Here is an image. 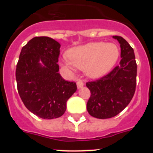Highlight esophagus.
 Listing matches in <instances>:
<instances>
[{"mask_svg":"<svg viewBox=\"0 0 153 153\" xmlns=\"http://www.w3.org/2000/svg\"><path fill=\"white\" fill-rule=\"evenodd\" d=\"M83 85H84V83H83V81L80 80V79H78L77 82H76V86H77V88L78 89L82 88V87L83 86Z\"/></svg>","mask_w":153,"mask_h":153,"instance_id":"obj_1","label":"esophagus"}]
</instances>
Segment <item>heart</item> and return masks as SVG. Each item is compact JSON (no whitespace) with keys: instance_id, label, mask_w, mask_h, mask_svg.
I'll use <instances>...</instances> for the list:
<instances>
[{"instance_id":"heart-1","label":"heart","mask_w":153,"mask_h":153,"mask_svg":"<svg viewBox=\"0 0 153 153\" xmlns=\"http://www.w3.org/2000/svg\"><path fill=\"white\" fill-rule=\"evenodd\" d=\"M67 56L68 59L60 60L63 67L72 71L76 67L84 70L90 77L99 78L107 74L117 63L120 49L113 43L90 42L70 48Z\"/></svg>"}]
</instances>
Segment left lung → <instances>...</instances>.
<instances>
[{
    "label": "left lung",
    "mask_w": 153,
    "mask_h": 153,
    "mask_svg": "<svg viewBox=\"0 0 153 153\" xmlns=\"http://www.w3.org/2000/svg\"><path fill=\"white\" fill-rule=\"evenodd\" d=\"M121 48L120 65L100 79L86 83L91 96L86 109L90 116L109 119L122 112L130 102L136 90L137 65L134 51L120 36H113Z\"/></svg>",
    "instance_id": "1"
}]
</instances>
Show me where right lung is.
Segmentation results:
<instances>
[{"mask_svg": "<svg viewBox=\"0 0 153 153\" xmlns=\"http://www.w3.org/2000/svg\"><path fill=\"white\" fill-rule=\"evenodd\" d=\"M60 44L36 36L22 47L16 68L17 90L24 106L42 119L60 117L76 84L62 78L57 64Z\"/></svg>", "mask_w": 153, "mask_h": 153, "instance_id": "add662e5", "label": "right lung"}]
</instances>
